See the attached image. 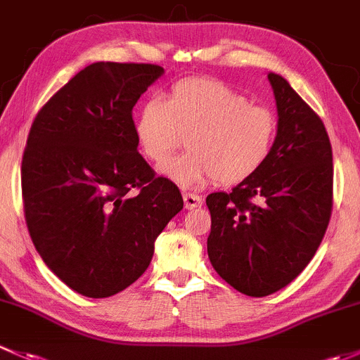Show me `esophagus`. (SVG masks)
Segmentation results:
<instances>
[{
    "label": "esophagus",
    "instance_id": "esophagus-1",
    "mask_svg": "<svg viewBox=\"0 0 360 360\" xmlns=\"http://www.w3.org/2000/svg\"><path fill=\"white\" fill-rule=\"evenodd\" d=\"M184 205L187 210H194V207H199L202 205L201 195L192 194V192H185L184 194Z\"/></svg>",
    "mask_w": 360,
    "mask_h": 360
}]
</instances>
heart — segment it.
Instances as JSON below:
<instances>
[{"mask_svg":"<svg viewBox=\"0 0 360 360\" xmlns=\"http://www.w3.org/2000/svg\"><path fill=\"white\" fill-rule=\"evenodd\" d=\"M277 117L269 107L255 105L246 95L211 77L175 83L161 98H150L136 116L135 133L143 154L162 162L184 143V155L159 172L181 187L217 179L234 185L260 172L277 139Z\"/></svg>","mask_w":360,"mask_h":360,"instance_id":"heart-1","label":"heart"}]
</instances>
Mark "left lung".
<instances>
[{"instance_id":"obj_1","label":"left lung","mask_w":360,"mask_h":360,"mask_svg":"<svg viewBox=\"0 0 360 360\" xmlns=\"http://www.w3.org/2000/svg\"><path fill=\"white\" fill-rule=\"evenodd\" d=\"M277 139L260 172L206 198L207 257L248 296L283 290L316 255L333 207V150L321 117L279 74L269 72Z\"/></svg>"}]
</instances>
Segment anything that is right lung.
I'll list each match as a JSON object with an SVG mask.
<instances>
[{"instance_id": "obj_1", "label": "right lung", "mask_w": 360, "mask_h": 360, "mask_svg": "<svg viewBox=\"0 0 360 360\" xmlns=\"http://www.w3.org/2000/svg\"><path fill=\"white\" fill-rule=\"evenodd\" d=\"M162 74L154 64L95 62L44 103L29 131V234L48 269L83 296L107 298L135 283L184 207L179 187L136 150L131 110Z\"/></svg>"}]
</instances>
